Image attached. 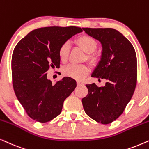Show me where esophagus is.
I'll list each match as a JSON object with an SVG mask.
<instances>
[{
  "label": "esophagus",
  "instance_id": "obj_1",
  "mask_svg": "<svg viewBox=\"0 0 149 149\" xmlns=\"http://www.w3.org/2000/svg\"><path fill=\"white\" fill-rule=\"evenodd\" d=\"M77 85H78V86H82V85H84V83L78 81V82H77Z\"/></svg>",
  "mask_w": 149,
  "mask_h": 149
}]
</instances>
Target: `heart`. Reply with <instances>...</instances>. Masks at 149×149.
Masks as SVG:
<instances>
[{"instance_id": "b5f03b06", "label": "heart", "mask_w": 149, "mask_h": 149, "mask_svg": "<svg viewBox=\"0 0 149 149\" xmlns=\"http://www.w3.org/2000/svg\"><path fill=\"white\" fill-rule=\"evenodd\" d=\"M76 42L85 52L88 54V58L92 64L97 62V57L91 54L97 48V43L93 37L87 35L81 36L76 39ZM70 52V44L69 42H65L61 45L58 50L59 58L63 62H65L68 58ZM90 68L87 65H75L70 64L63 69V72L65 76L80 80L84 78L89 73Z\"/></svg>"}]
</instances>
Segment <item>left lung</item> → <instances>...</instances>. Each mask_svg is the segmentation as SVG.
<instances>
[{
  "instance_id": "left-lung-1",
  "label": "left lung",
  "mask_w": 149,
  "mask_h": 149,
  "mask_svg": "<svg viewBox=\"0 0 149 149\" xmlns=\"http://www.w3.org/2000/svg\"><path fill=\"white\" fill-rule=\"evenodd\" d=\"M85 33L100 41L102 53L91 77L105 79V86L86 84L88 93L82 102L89 117L109 124L123 112L136 85L137 58L132 43L120 32L111 28H83Z\"/></svg>"
}]
</instances>
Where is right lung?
Here are the masks:
<instances>
[{
	"label": "right lung",
	"instance_id": "right-lung-1",
	"mask_svg": "<svg viewBox=\"0 0 149 149\" xmlns=\"http://www.w3.org/2000/svg\"><path fill=\"white\" fill-rule=\"evenodd\" d=\"M81 32L76 26L40 28L30 32L15 47L11 59L13 89L33 120L46 123L54 119L76 88L73 79L64 77L52 84L46 72L50 66L59 67L61 45Z\"/></svg>",
	"mask_w": 149,
	"mask_h": 149
}]
</instances>
